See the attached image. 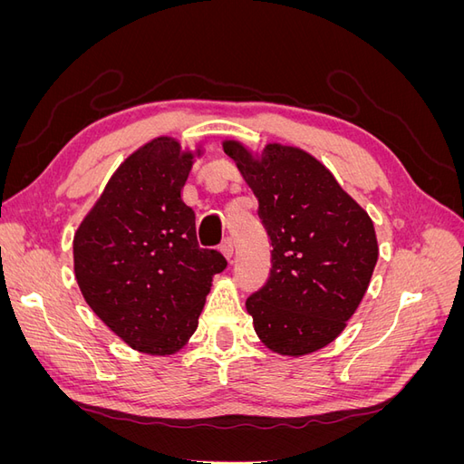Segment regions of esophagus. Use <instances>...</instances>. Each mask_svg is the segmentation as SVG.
Instances as JSON below:
<instances>
[{
    "label": "esophagus",
    "instance_id": "1",
    "mask_svg": "<svg viewBox=\"0 0 464 464\" xmlns=\"http://www.w3.org/2000/svg\"><path fill=\"white\" fill-rule=\"evenodd\" d=\"M220 251H222V256L227 257V259H232V256H234V242L230 240V237H227V240H222V244H220Z\"/></svg>",
    "mask_w": 464,
    "mask_h": 464
}]
</instances>
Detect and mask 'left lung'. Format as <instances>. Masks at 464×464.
Returning a JSON list of instances; mask_svg holds the SVG:
<instances>
[{"label":"left lung","mask_w":464,"mask_h":464,"mask_svg":"<svg viewBox=\"0 0 464 464\" xmlns=\"http://www.w3.org/2000/svg\"><path fill=\"white\" fill-rule=\"evenodd\" d=\"M257 198L271 275L246 300L261 343L283 356L327 346L354 315L377 263L370 215L310 152L269 143L261 154L224 141Z\"/></svg>","instance_id":"8db88e82"}]
</instances>
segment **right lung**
Listing matches in <instances>:
<instances>
[{"label": "right lung", "instance_id": "1", "mask_svg": "<svg viewBox=\"0 0 464 464\" xmlns=\"http://www.w3.org/2000/svg\"><path fill=\"white\" fill-rule=\"evenodd\" d=\"M203 150L172 137L137 149L111 174L73 237L82 298L133 350L174 354L198 329L210 283L227 269L217 249H203L195 213L181 189Z\"/></svg>", "mask_w": 464, "mask_h": 464}]
</instances>
